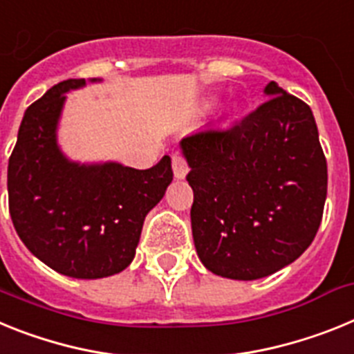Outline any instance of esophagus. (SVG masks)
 I'll return each mask as SVG.
<instances>
[{"label":"esophagus","mask_w":354,"mask_h":354,"mask_svg":"<svg viewBox=\"0 0 354 354\" xmlns=\"http://www.w3.org/2000/svg\"><path fill=\"white\" fill-rule=\"evenodd\" d=\"M173 171H174V178L178 180H183L189 173V164H187V160L180 155H173Z\"/></svg>","instance_id":"34e87169"}]
</instances>
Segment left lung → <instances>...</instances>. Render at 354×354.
<instances>
[{
  "label": "left lung",
  "mask_w": 354,
  "mask_h": 354,
  "mask_svg": "<svg viewBox=\"0 0 354 354\" xmlns=\"http://www.w3.org/2000/svg\"><path fill=\"white\" fill-rule=\"evenodd\" d=\"M267 101L226 130L180 140L194 190L199 260L230 279L266 278L305 253L321 226L328 167L313 113L276 82Z\"/></svg>",
  "instance_id": "8db88e82"
}]
</instances>
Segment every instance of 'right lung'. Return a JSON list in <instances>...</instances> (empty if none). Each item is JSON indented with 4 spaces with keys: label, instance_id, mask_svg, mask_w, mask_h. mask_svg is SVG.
<instances>
[{
    "label": "right lung",
    "instance_id": "right-lung-1",
    "mask_svg": "<svg viewBox=\"0 0 354 354\" xmlns=\"http://www.w3.org/2000/svg\"><path fill=\"white\" fill-rule=\"evenodd\" d=\"M82 87L84 78L60 82L26 109L8 160V208L19 239L41 262L64 276L97 279L130 266L173 169L169 155L149 169L67 158L58 121L67 92Z\"/></svg>",
    "mask_w": 354,
    "mask_h": 354
}]
</instances>
